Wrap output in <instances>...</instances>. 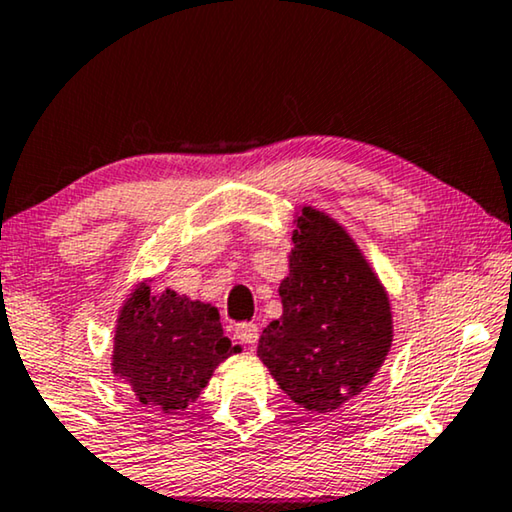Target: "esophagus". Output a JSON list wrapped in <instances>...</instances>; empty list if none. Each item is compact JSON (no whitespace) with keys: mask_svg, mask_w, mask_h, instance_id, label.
<instances>
[{"mask_svg":"<svg viewBox=\"0 0 512 512\" xmlns=\"http://www.w3.org/2000/svg\"><path fill=\"white\" fill-rule=\"evenodd\" d=\"M235 338L244 342V345H256L258 340V326L251 324V321H244V324L235 326Z\"/></svg>","mask_w":512,"mask_h":512,"instance_id":"esophagus-1","label":"esophagus"}]
</instances>
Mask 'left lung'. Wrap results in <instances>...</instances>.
I'll use <instances>...</instances> for the list:
<instances>
[{
  "label": "left lung",
  "instance_id": "left-lung-1",
  "mask_svg": "<svg viewBox=\"0 0 512 512\" xmlns=\"http://www.w3.org/2000/svg\"><path fill=\"white\" fill-rule=\"evenodd\" d=\"M282 317L258 340V359L300 408L335 412L359 396L391 352L389 293L359 244L333 216L296 212Z\"/></svg>",
  "mask_w": 512,
  "mask_h": 512
}]
</instances>
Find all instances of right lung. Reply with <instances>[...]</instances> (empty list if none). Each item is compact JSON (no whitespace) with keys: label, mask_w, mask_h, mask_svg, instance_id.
<instances>
[{"label":"right lung","mask_w":512,"mask_h":512,"mask_svg":"<svg viewBox=\"0 0 512 512\" xmlns=\"http://www.w3.org/2000/svg\"><path fill=\"white\" fill-rule=\"evenodd\" d=\"M237 352L214 305L139 282L118 310L111 373L146 408L172 415L198 401L216 366Z\"/></svg>","instance_id":"right-lung-1"}]
</instances>
